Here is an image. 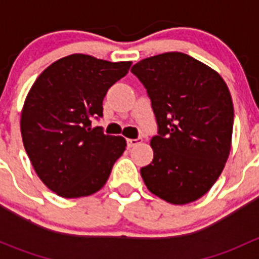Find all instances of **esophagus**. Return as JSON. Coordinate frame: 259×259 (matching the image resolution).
Wrapping results in <instances>:
<instances>
[{
    "label": "esophagus",
    "instance_id": "1",
    "mask_svg": "<svg viewBox=\"0 0 259 259\" xmlns=\"http://www.w3.org/2000/svg\"><path fill=\"white\" fill-rule=\"evenodd\" d=\"M143 142V139L142 138H138V139H127L126 140V143H127V148H133V146H135V145H138V144H140V143Z\"/></svg>",
    "mask_w": 259,
    "mask_h": 259
}]
</instances>
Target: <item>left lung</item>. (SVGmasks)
Masks as SVG:
<instances>
[{
	"instance_id": "1",
	"label": "left lung",
	"mask_w": 259,
	"mask_h": 259,
	"mask_svg": "<svg viewBox=\"0 0 259 259\" xmlns=\"http://www.w3.org/2000/svg\"><path fill=\"white\" fill-rule=\"evenodd\" d=\"M145 86L159 126L154 158L140 174L149 192L176 205L209 192L228 160L234 110L223 77L183 52L146 57L132 67Z\"/></svg>"
}]
</instances>
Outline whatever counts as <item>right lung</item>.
<instances>
[{
  "instance_id": "add662e5",
  "label": "right lung",
  "mask_w": 259,
  "mask_h": 259,
  "mask_svg": "<svg viewBox=\"0 0 259 259\" xmlns=\"http://www.w3.org/2000/svg\"><path fill=\"white\" fill-rule=\"evenodd\" d=\"M132 61L111 62L72 54L52 62L31 86L21 111L25 150L41 182L62 198L99 192L122 155L126 140L91 127L103 100Z\"/></svg>"
}]
</instances>
